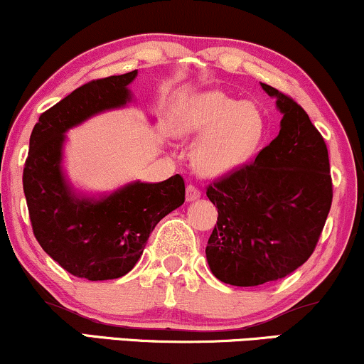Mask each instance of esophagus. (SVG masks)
I'll return each mask as SVG.
<instances>
[{
    "label": "esophagus",
    "mask_w": 364,
    "mask_h": 364,
    "mask_svg": "<svg viewBox=\"0 0 364 364\" xmlns=\"http://www.w3.org/2000/svg\"><path fill=\"white\" fill-rule=\"evenodd\" d=\"M200 196H201L200 188L195 186V185H188V186H186V200H188V201H195V200H198V198H200Z\"/></svg>",
    "instance_id": "obj_1"
}]
</instances>
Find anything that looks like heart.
<instances>
[{
  "label": "heart",
  "mask_w": 364,
  "mask_h": 364,
  "mask_svg": "<svg viewBox=\"0 0 364 364\" xmlns=\"http://www.w3.org/2000/svg\"><path fill=\"white\" fill-rule=\"evenodd\" d=\"M174 129L183 136H201L193 159L203 174L218 176L245 164L265 136V119L252 102L211 90L179 100Z\"/></svg>",
  "instance_id": "1"
}]
</instances>
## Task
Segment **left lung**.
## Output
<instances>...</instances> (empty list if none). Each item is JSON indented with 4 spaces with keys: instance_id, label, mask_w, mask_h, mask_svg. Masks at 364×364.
Masks as SVG:
<instances>
[{
    "instance_id": "obj_1",
    "label": "left lung",
    "mask_w": 364,
    "mask_h": 364,
    "mask_svg": "<svg viewBox=\"0 0 364 364\" xmlns=\"http://www.w3.org/2000/svg\"><path fill=\"white\" fill-rule=\"evenodd\" d=\"M262 89L284 114L279 136L206 188L218 208L206 259L216 279L238 287L284 279L307 262L333 203L324 137L292 97Z\"/></svg>"
}]
</instances>
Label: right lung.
Masks as SVG:
<instances>
[{
    "label": "right lung",
    "instance_id": "right-lung-1",
    "mask_svg": "<svg viewBox=\"0 0 364 364\" xmlns=\"http://www.w3.org/2000/svg\"><path fill=\"white\" fill-rule=\"evenodd\" d=\"M137 70L95 79L41 114L30 136L23 191L33 235L60 267L75 277L109 280L141 259L156 225L185 203V179L132 183L102 200L77 198L60 169L63 132L131 99Z\"/></svg>",
    "mask_w": 364,
    "mask_h": 364
}]
</instances>
